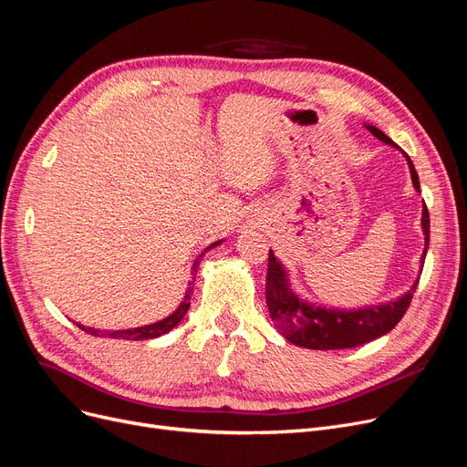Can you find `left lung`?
<instances>
[{
	"label": "left lung",
	"instance_id": "obj_1",
	"mask_svg": "<svg viewBox=\"0 0 467 467\" xmlns=\"http://www.w3.org/2000/svg\"><path fill=\"white\" fill-rule=\"evenodd\" d=\"M367 130L378 137L381 143L399 149L393 140L379 131L374 126H367ZM404 154V152H402ZM409 161L410 175L414 189L420 192V179L414 170L412 160L404 154ZM421 229L425 248L421 255V267L425 252L430 246V212L423 204L421 210ZM418 280L412 284V288L397 297L395 301L379 303V306H370L362 309H328L322 306H313V303L301 299L290 286L288 273L282 267V263L275 257L273 250H269V269L265 280V297L271 318L278 332L297 348L306 349H351L362 343H368L383 334L391 332L399 320L407 313L412 296L416 292Z\"/></svg>",
	"mask_w": 467,
	"mask_h": 467
}]
</instances>
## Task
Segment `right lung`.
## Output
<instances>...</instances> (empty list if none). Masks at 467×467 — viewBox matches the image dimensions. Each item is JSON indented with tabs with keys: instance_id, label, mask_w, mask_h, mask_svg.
<instances>
[{
	"instance_id": "obj_1",
	"label": "right lung",
	"mask_w": 467,
	"mask_h": 467,
	"mask_svg": "<svg viewBox=\"0 0 467 467\" xmlns=\"http://www.w3.org/2000/svg\"><path fill=\"white\" fill-rule=\"evenodd\" d=\"M223 240H217V242H213L212 246H208L204 252H202L198 257H196V261L192 263V269H191V275H196V269H198V265H200V259H202V255H204L208 250H212V248H215V246H219ZM192 282H194V278H192ZM192 282H189V288H187V292H185V297H183V301H181V306L170 315V317H166V318H161V320H158V322H152V324H147V327H139V328H128V330H110V332H105V330H95V328H88V327H84V324H78L76 322V327L78 328H82L84 332H88V334H91V336H100V337H116V339H131V341H140V339H152V337H160V336H164V334H168L171 328H175L177 324L183 320V317L187 315V311H189V307H191V296H192Z\"/></svg>"
}]
</instances>
